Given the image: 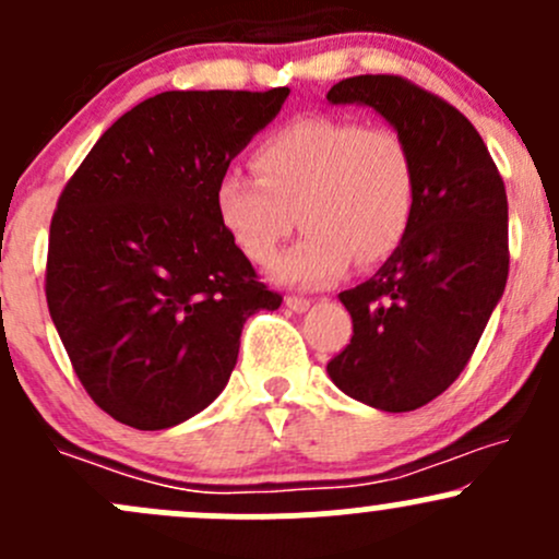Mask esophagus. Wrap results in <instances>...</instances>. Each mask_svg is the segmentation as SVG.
<instances>
[{
  "mask_svg": "<svg viewBox=\"0 0 559 559\" xmlns=\"http://www.w3.org/2000/svg\"><path fill=\"white\" fill-rule=\"evenodd\" d=\"M284 302H286V308L295 310V313H302V310L310 308V299H308V297H295V295H289V297L284 299Z\"/></svg>",
  "mask_w": 559,
  "mask_h": 559,
  "instance_id": "1",
  "label": "esophagus"
}]
</instances>
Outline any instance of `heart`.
I'll use <instances>...</instances> for the list:
<instances>
[{
	"mask_svg": "<svg viewBox=\"0 0 559 559\" xmlns=\"http://www.w3.org/2000/svg\"><path fill=\"white\" fill-rule=\"evenodd\" d=\"M257 176L227 171L216 185L222 227L251 262L275 260L305 225L302 240L273 267L281 284L324 286L348 270L388 260L413 225L418 176L393 128L350 117H299L257 144Z\"/></svg>",
	"mask_w": 559,
	"mask_h": 559,
	"instance_id": "obj_1",
	"label": "heart"
}]
</instances>
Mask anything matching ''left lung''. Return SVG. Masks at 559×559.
I'll list each match as a JSON object with an SVG mask.
<instances>
[{
	"label": "left lung",
	"instance_id": "8db88e82",
	"mask_svg": "<svg viewBox=\"0 0 559 559\" xmlns=\"http://www.w3.org/2000/svg\"><path fill=\"white\" fill-rule=\"evenodd\" d=\"M326 98L380 111L418 176L402 246L372 278L340 292L354 337L326 372L356 402L409 413L455 383L507 289V187L477 128L415 82L358 74Z\"/></svg>",
	"mask_w": 559,
	"mask_h": 559
}]
</instances>
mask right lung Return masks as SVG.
<instances>
[{"mask_svg":"<svg viewBox=\"0 0 559 559\" xmlns=\"http://www.w3.org/2000/svg\"><path fill=\"white\" fill-rule=\"evenodd\" d=\"M289 87L166 91L120 117L58 198L45 297L87 396L160 431L230 380L240 329L278 292L222 227L216 185Z\"/></svg>","mask_w":559,"mask_h":559,"instance_id":"1","label":"right lung"}]
</instances>
